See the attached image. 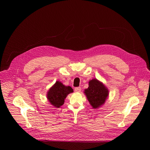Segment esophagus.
I'll return each mask as SVG.
<instances>
[{
  "mask_svg": "<svg viewBox=\"0 0 150 150\" xmlns=\"http://www.w3.org/2000/svg\"><path fill=\"white\" fill-rule=\"evenodd\" d=\"M81 88L80 87H77V88H75V91L76 92H80L81 91Z\"/></svg>",
  "mask_w": 150,
  "mask_h": 150,
  "instance_id": "34e87169",
  "label": "esophagus"
}]
</instances>
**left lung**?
I'll list each match as a JSON object with an SVG mask.
<instances>
[{
    "label": "left lung",
    "mask_w": 150,
    "mask_h": 150,
    "mask_svg": "<svg viewBox=\"0 0 150 150\" xmlns=\"http://www.w3.org/2000/svg\"><path fill=\"white\" fill-rule=\"evenodd\" d=\"M84 93L94 109L103 105L109 96L108 88L96 78L89 81V87L84 90Z\"/></svg>",
    "instance_id": "1"
}]
</instances>
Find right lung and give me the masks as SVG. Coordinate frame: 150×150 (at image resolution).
Masks as SVG:
<instances>
[{"instance_id":"right-lung-1","label":"right lung","mask_w":150,"mask_h":150,"mask_svg":"<svg viewBox=\"0 0 150 150\" xmlns=\"http://www.w3.org/2000/svg\"><path fill=\"white\" fill-rule=\"evenodd\" d=\"M73 92L74 90L70 86H66L57 81L47 92V98L54 107L59 108L64 104L67 95Z\"/></svg>"}]
</instances>
